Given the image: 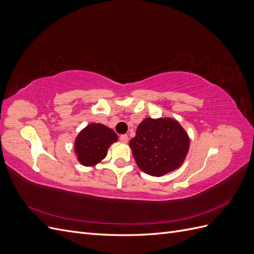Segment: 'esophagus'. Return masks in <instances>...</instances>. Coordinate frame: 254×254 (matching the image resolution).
<instances>
[{
	"instance_id": "esophagus-1",
	"label": "esophagus",
	"mask_w": 254,
	"mask_h": 254,
	"mask_svg": "<svg viewBox=\"0 0 254 254\" xmlns=\"http://www.w3.org/2000/svg\"><path fill=\"white\" fill-rule=\"evenodd\" d=\"M120 140H121V142H123V143H127V142H128V135H127V134H122V135L120 136Z\"/></svg>"
}]
</instances>
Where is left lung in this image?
<instances>
[{"mask_svg":"<svg viewBox=\"0 0 254 254\" xmlns=\"http://www.w3.org/2000/svg\"><path fill=\"white\" fill-rule=\"evenodd\" d=\"M140 170L161 177L179 168L190 148V137L178 121L171 118L143 120L129 142Z\"/></svg>","mask_w":254,"mask_h":254,"instance_id":"left-lung-1","label":"left lung"}]
</instances>
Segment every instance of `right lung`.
Instances as JSON below:
<instances>
[{
  "instance_id": "obj_1",
  "label": "right lung",
  "mask_w": 254,
  "mask_h": 254,
  "mask_svg": "<svg viewBox=\"0 0 254 254\" xmlns=\"http://www.w3.org/2000/svg\"><path fill=\"white\" fill-rule=\"evenodd\" d=\"M117 141L118 135L111 128L91 123L76 136L75 155L83 166H95L107 156L110 145Z\"/></svg>"
}]
</instances>
